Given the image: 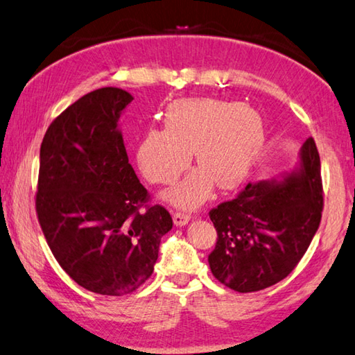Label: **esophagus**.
I'll use <instances>...</instances> for the list:
<instances>
[{
  "label": "esophagus",
  "instance_id": "esophagus-1",
  "mask_svg": "<svg viewBox=\"0 0 355 355\" xmlns=\"http://www.w3.org/2000/svg\"><path fill=\"white\" fill-rule=\"evenodd\" d=\"M173 223L177 225V227H184V225H188V222L191 220V216L184 214V212H173Z\"/></svg>",
  "mask_w": 355,
  "mask_h": 355
}]
</instances>
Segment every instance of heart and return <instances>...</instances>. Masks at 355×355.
<instances>
[{"label":"heart","instance_id":"b5f03b06","mask_svg":"<svg viewBox=\"0 0 355 355\" xmlns=\"http://www.w3.org/2000/svg\"><path fill=\"white\" fill-rule=\"evenodd\" d=\"M164 128L150 127L137 143V163L152 183L171 184L192 171L163 197L178 208L196 209L208 200L214 183L230 191L243 183L263 143V121L253 107L212 98L171 102Z\"/></svg>","mask_w":355,"mask_h":355}]
</instances>
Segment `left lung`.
Masks as SVG:
<instances>
[{
  "mask_svg": "<svg viewBox=\"0 0 355 355\" xmlns=\"http://www.w3.org/2000/svg\"><path fill=\"white\" fill-rule=\"evenodd\" d=\"M320 169L317 146L307 138L292 172L248 183L236 198L209 211L217 243L208 262L216 279L248 293L292 273L320 227Z\"/></svg>",
  "mask_w": 355,
  "mask_h": 355,
  "instance_id": "1",
  "label": "left lung"
}]
</instances>
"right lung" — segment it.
<instances>
[{"mask_svg":"<svg viewBox=\"0 0 355 355\" xmlns=\"http://www.w3.org/2000/svg\"><path fill=\"white\" fill-rule=\"evenodd\" d=\"M133 101L121 88L82 96L53 121L40 147L35 208L60 267L89 292L122 296L150 278L172 228L128 163L119 118Z\"/></svg>","mask_w":355,"mask_h":355,"instance_id":"right-lung-1","label":"right lung"}]
</instances>
